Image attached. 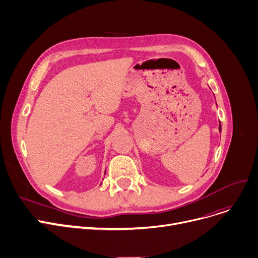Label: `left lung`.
Here are the masks:
<instances>
[{"label":"left lung","instance_id":"left-lung-1","mask_svg":"<svg viewBox=\"0 0 258 258\" xmlns=\"http://www.w3.org/2000/svg\"><path fill=\"white\" fill-rule=\"evenodd\" d=\"M219 131H220V132L222 131V126H221V122H220V126H219Z\"/></svg>","mask_w":258,"mask_h":258}]
</instances>
